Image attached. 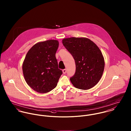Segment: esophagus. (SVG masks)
Masks as SVG:
<instances>
[{
    "label": "esophagus",
    "instance_id": "1",
    "mask_svg": "<svg viewBox=\"0 0 131 131\" xmlns=\"http://www.w3.org/2000/svg\"><path fill=\"white\" fill-rule=\"evenodd\" d=\"M62 72H63V73L64 74H66V73H67V70H66V69L63 70H62Z\"/></svg>",
    "mask_w": 131,
    "mask_h": 131
}]
</instances>
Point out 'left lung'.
I'll return each mask as SVG.
<instances>
[{
	"mask_svg": "<svg viewBox=\"0 0 131 131\" xmlns=\"http://www.w3.org/2000/svg\"><path fill=\"white\" fill-rule=\"evenodd\" d=\"M62 44L75 59V72L70 78L72 84L82 90L93 87L104 69V59L100 49L87 38H64Z\"/></svg>",
	"mask_w": 131,
	"mask_h": 131,
	"instance_id": "1",
	"label": "left lung"
}]
</instances>
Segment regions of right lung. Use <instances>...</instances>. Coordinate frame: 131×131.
<instances>
[{"instance_id": "1", "label": "right lung", "mask_w": 131, "mask_h": 131, "mask_svg": "<svg viewBox=\"0 0 131 131\" xmlns=\"http://www.w3.org/2000/svg\"><path fill=\"white\" fill-rule=\"evenodd\" d=\"M58 45L56 40L38 42L26 56L23 75L28 85L37 92L46 93L54 89L62 74L56 57Z\"/></svg>"}]
</instances>
